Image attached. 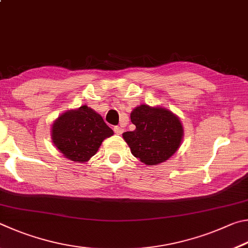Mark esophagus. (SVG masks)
<instances>
[{"label":"esophagus","mask_w":248,"mask_h":248,"mask_svg":"<svg viewBox=\"0 0 248 248\" xmlns=\"http://www.w3.org/2000/svg\"><path fill=\"white\" fill-rule=\"evenodd\" d=\"M113 129H114V133L116 134V135H121V134L124 132V128L122 126H114V128Z\"/></svg>","instance_id":"esophagus-1"}]
</instances>
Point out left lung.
I'll use <instances>...</instances> for the list:
<instances>
[{
	"instance_id": "8db88e82",
	"label": "left lung",
	"mask_w": 248,
	"mask_h": 248,
	"mask_svg": "<svg viewBox=\"0 0 248 248\" xmlns=\"http://www.w3.org/2000/svg\"><path fill=\"white\" fill-rule=\"evenodd\" d=\"M131 121L136 128L125 132L123 138L134 157L149 166L166 161L179 149L183 127L172 112L146 104L134 108Z\"/></svg>"
}]
</instances>
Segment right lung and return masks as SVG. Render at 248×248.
I'll list each match as a JSON object with an SVG mask.
<instances>
[{
    "label": "right lung",
    "instance_id": "1",
    "mask_svg": "<svg viewBox=\"0 0 248 248\" xmlns=\"http://www.w3.org/2000/svg\"><path fill=\"white\" fill-rule=\"evenodd\" d=\"M112 135L102 116L87 106L64 113L52 125L54 145L72 161H88L103 140Z\"/></svg>",
    "mask_w": 248,
    "mask_h": 248
}]
</instances>
